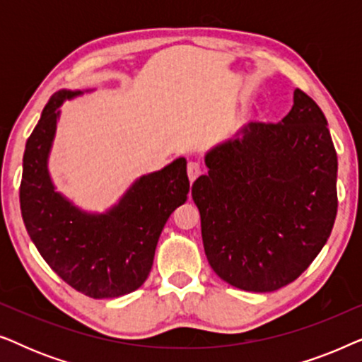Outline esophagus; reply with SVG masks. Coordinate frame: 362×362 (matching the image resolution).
Segmentation results:
<instances>
[{"mask_svg":"<svg viewBox=\"0 0 362 362\" xmlns=\"http://www.w3.org/2000/svg\"><path fill=\"white\" fill-rule=\"evenodd\" d=\"M201 165L197 161H189L187 163V176H189L191 181H194L197 176L201 175Z\"/></svg>","mask_w":362,"mask_h":362,"instance_id":"34e87169","label":"esophagus"}]
</instances>
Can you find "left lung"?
Instances as JSON below:
<instances>
[{
  "label": "left lung",
  "mask_w": 362,
  "mask_h": 362,
  "mask_svg": "<svg viewBox=\"0 0 362 362\" xmlns=\"http://www.w3.org/2000/svg\"><path fill=\"white\" fill-rule=\"evenodd\" d=\"M191 194L207 262L227 284L275 291L308 269L338 211V156L328 122L296 88L279 123L250 122L207 153Z\"/></svg>",
  "instance_id": "obj_1"
}]
</instances>
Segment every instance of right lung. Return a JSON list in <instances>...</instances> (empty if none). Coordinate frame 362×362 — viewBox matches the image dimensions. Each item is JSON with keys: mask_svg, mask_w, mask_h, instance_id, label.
Returning <instances> with one entry per match:
<instances>
[{"mask_svg": "<svg viewBox=\"0 0 362 362\" xmlns=\"http://www.w3.org/2000/svg\"><path fill=\"white\" fill-rule=\"evenodd\" d=\"M82 90H59L44 107L23 156L19 202L39 254L61 279L90 298H117L140 288L150 275L168 217L189 192L186 160L138 177L102 214L77 207L56 191L49 175L61 105Z\"/></svg>", "mask_w": 362, "mask_h": 362, "instance_id": "obj_1", "label": "right lung"}]
</instances>
